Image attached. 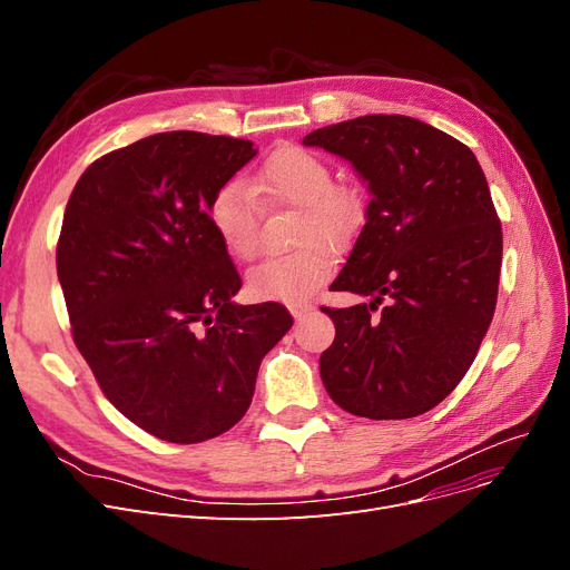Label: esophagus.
Listing matches in <instances>:
<instances>
[{
    "mask_svg": "<svg viewBox=\"0 0 570 570\" xmlns=\"http://www.w3.org/2000/svg\"><path fill=\"white\" fill-rule=\"evenodd\" d=\"M308 312H314V306H312V304H292V306H289V314L295 316V321L306 318V314H308Z\"/></svg>",
    "mask_w": 570,
    "mask_h": 570,
    "instance_id": "1",
    "label": "esophagus"
}]
</instances>
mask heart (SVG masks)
<instances>
[{"instance_id": "b5f03b06", "label": "heart", "mask_w": 570, "mask_h": 570, "mask_svg": "<svg viewBox=\"0 0 570 570\" xmlns=\"http://www.w3.org/2000/svg\"><path fill=\"white\" fill-rule=\"evenodd\" d=\"M333 168L321 154L297 145L275 149L258 166L247 187L237 180L223 183L206 204V218L237 262H252L258 243V206H295V252L266 258L247 273V292L258 302L304 304L331 278L335 258L323 246L342 245L364 220V197L347 183H333ZM324 242L321 244L320 239Z\"/></svg>"}]
</instances>
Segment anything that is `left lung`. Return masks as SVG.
<instances>
[{
  "label": "left lung",
  "instance_id": "1",
  "mask_svg": "<svg viewBox=\"0 0 570 570\" xmlns=\"http://www.w3.org/2000/svg\"><path fill=\"white\" fill-rule=\"evenodd\" d=\"M304 145L347 159L371 189L333 283L371 302L323 306L335 323L323 385L354 416H421L471 368L497 306L502 223L485 174L463 142L400 114L342 120Z\"/></svg>",
  "mask_w": 570,
  "mask_h": 570
}]
</instances>
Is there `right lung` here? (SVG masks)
<instances>
[{
  "instance_id": "add662e5",
  "label": "right lung",
  "mask_w": 570,
  "mask_h": 570,
  "mask_svg": "<svg viewBox=\"0 0 570 570\" xmlns=\"http://www.w3.org/2000/svg\"><path fill=\"white\" fill-rule=\"evenodd\" d=\"M254 142L174 130L105 154L66 204L57 273L78 352L149 435L195 444L245 416L283 304L239 306V273L206 218Z\"/></svg>"
}]
</instances>
